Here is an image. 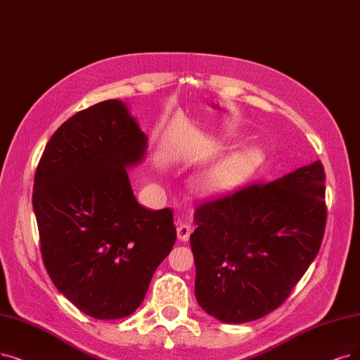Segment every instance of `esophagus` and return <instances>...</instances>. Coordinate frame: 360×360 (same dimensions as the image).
I'll use <instances>...</instances> for the list:
<instances>
[{
    "instance_id": "1",
    "label": "esophagus",
    "mask_w": 360,
    "mask_h": 360,
    "mask_svg": "<svg viewBox=\"0 0 360 360\" xmlns=\"http://www.w3.org/2000/svg\"><path fill=\"white\" fill-rule=\"evenodd\" d=\"M192 232H193V227L191 224H188V223H179V226H177V238L180 240H183V242L189 240Z\"/></svg>"
}]
</instances>
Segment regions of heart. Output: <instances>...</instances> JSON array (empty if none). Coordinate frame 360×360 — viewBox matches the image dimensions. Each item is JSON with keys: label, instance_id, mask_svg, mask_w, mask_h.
I'll list each match as a JSON object with an SVG mask.
<instances>
[{"label": "heart", "instance_id": "heart-1", "mask_svg": "<svg viewBox=\"0 0 360 360\" xmlns=\"http://www.w3.org/2000/svg\"><path fill=\"white\" fill-rule=\"evenodd\" d=\"M257 156L252 150H243L235 156L230 158V160L217 171H214L212 174L208 176L207 183L208 184H220L226 179L233 177L238 174H242V172H247L251 168L255 167Z\"/></svg>", "mask_w": 360, "mask_h": 360}]
</instances>
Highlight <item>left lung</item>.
<instances>
[{
	"instance_id": "left-lung-1",
	"label": "left lung",
	"mask_w": 360,
	"mask_h": 360,
	"mask_svg": "<svg viewBox=\"0 0 360 360\" xmlns=\"http://www.w3.org/2000/svg\"><path fill=\"white\" fill-rule=\"evenodd\" d=\"M326 211L321 161L199 204L191 235L198 304L224 323L276 310L318 255Z\"/></svg>"
}]
</instances>
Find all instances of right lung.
<instances>
[{"label": "right lung", "mask_w": 360, "mask_h": 360, "mask_svg": "<svg viewBox=\"0 0 360 360\" xmlns=\"http://www.w3.org/2000/svg\"><path fill=\"white\" fill-rule=\"evenodd\" d=\"M146 141L125 105L105 100L57 128L35 171L42 262L56 288L94 319L134 313L177 238L172 211L141 207L128 180Z\"/></svg>", "instance_id": "1"}]
</instances>
